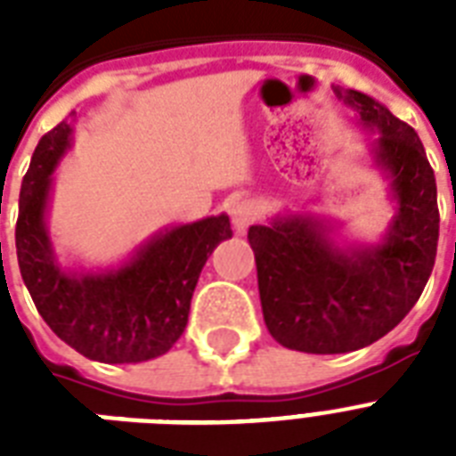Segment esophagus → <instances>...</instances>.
I'll list each match as a JSON object with an SVG mask.
<instances>
[{
  "instance_id": "1",
  "label": "esophagus",
  "mask_w": 456,
  "mask_h": 456,
  "mask_svg": "<svg viewBox=\"0 0 456 456\" xmlns=\"http://www.w3.org/2000/svg\"><path fill=\"white\" fill-rule=\"evenodd\" d=\"M253 222H256V208H253V203H236L232 208V224H234L236 234H243Z\"/></svg>"
}]
</instances>
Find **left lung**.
Here are the masks:
<instances>
[{
	"label": "left lung",
	"mask_w": 456,
	"mask_h": 456,
	"mask_svg": "<svg viewBox=\"0 0 456 456\" xmlns=\"http://www.w3.org/2000/svg\"><path fill=\"white\" fill-rule=\"evenodd\" d=\"M333 92L376 134L369 156L395 203L383 239L340 243L338 227L312 213H279L248 229L272 338L312 354L360 350L395 329L431 277L440 229L436 175L417 132L371 96Z\"/></svg>",
	"instance_id": "left-lung-1"
}]
</instances>
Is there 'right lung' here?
Listing matches in <instances>:
<instances>
[{
  "mask_svg": "<svg viewBox=\"0 0 456 456\" xmlns=\"http://www.w3.org/2000/svg\"><path fill=\"white\" fill-rule=\"evenodd\" d=\"M73 139L63 120L39 139L18 199L20 277L49 329L94 362L137 364L170 350L184 333L193 289L217 243L232 239L227 215L165 227L109 270H68L53 250L46 213L53 170Z\"/></svg>",
  "mask_w": 456,
  "mask_h": 456,
  "instance_id": "1",
  "label": "right lung"
}]
</instances>
